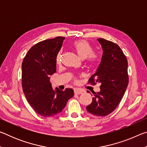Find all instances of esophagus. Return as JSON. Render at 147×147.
<instances>
[{"mask_svg":"<svg viewBox=\"0 0 147 147\" xmlns=\"http://www.w3.org/2000/svg\"><path fill=\"white\" fill-rule=\"evenodd\" d=\"M74 91V94H82L83 93V91L80 90V89H75Z\"/></svg>","mask_w":147,"mask_h":147,"instance_id":"esophagus-1","label":"esophagus"}]
</instances>
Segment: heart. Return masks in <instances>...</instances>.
<instances>
[{
  "label": "heart",
  "mask_w": 147,
  "mask_h": 147,
  "mask_svg": "<svg viewBox=\"0 0 147 147\" xmlns=\"http://www.w3.org/2000/svg\"><path fill=\"white\" fill-rule=\"evenodd\" d=\"M73 48L76 52L77 55L82 59L88 58L89 61L94 63L96 61L97 57L95 54H93V47L88 41L85 40H78L74 41L72 45ZM61 61V53H59L56 56V63H59Z\"/></svg>",
  "instance_id": "1"
}]
</instances>
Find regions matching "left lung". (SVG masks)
<instances>
[{
	"label": "left lung",
	"mask_w": 147,
	"mask_h": 147,
	"mask_svg": "<svg viewBox=\"0 0 147 147\" xmlns=\"http://www.w3.org/2000/svg\"><path fill=\"white\" fill-rule=\"evenodd\" d=\"M97 41L102 49V56L89 83H100V91L95 93L86 109L94 115L106 116L117 107L128 87V61L117 45L102 38Z\"/></svg>",
	"instance_id": "left-lung-1"
}]
</instances>
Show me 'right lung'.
I'll use <instances>...</instances> for the list:
<instances>
[{
	"instance_id": "1",
	"label": "right lung",
	"mask_w": 147,
	"mask_h": 147,
	"mask_svg": "<svg viewBox=\"0 0 147 147\" xmlns=\"http://www.w3.org/2000/svg\"><path fill=\"white\" fill-rule=\"evenodd\" d=\"M65 38L46 39L29 50L22 63V86L24 95L36 112L43 117H52L63 110L74 96L71 88L54 89L51 76L56 72V56Z\"/></svg>"
}]
</instances>
